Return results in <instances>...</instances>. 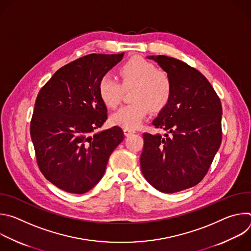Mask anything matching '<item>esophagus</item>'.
Here are the masks:
<instances>
[{
    "label": "esophagus",
    "mask_w": 251,
    "mask_h": 251,
    "mask_svg": "<svg viewBox=\"0 0 251 251\" xmlns=\"http://www.w3.org/2000/svg\"><path fill=\"white\" fill-rule=\"evenodd\" d=\"M124 134H125V136H130L131 134H134L135 133V130H133V129H128V128H124Z\"/></svg>",
    "instance_id": "esophagus-1"
}]
</instances>
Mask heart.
<instances>
[{"mask_svg":"<svg viewBox=\"0 0 251 251\" xmlns=\"http://www.w3.org/2000/svg\"><path fill=\"white\" fill-rule=\"evenodd\" d=\"M119 81L109 75L98 84V95L108 108H116L123 90H131V104L125 105L110 116V122L122 128L135 129L141 125L149 111L159 112L169 103L173 93L170 75L154 63L142 57H133L118 70Z\"/></svg>","mask_w":251,"mask_h":251,"instance_id":"b5f03b06","label":"heart"}]
</instances>
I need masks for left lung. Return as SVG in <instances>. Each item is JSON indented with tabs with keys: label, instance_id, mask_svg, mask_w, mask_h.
Masks as SVG:
<instances>
[{
	"label": "left lung",
	"instance_id": "8db88e82",
	"mask_svg": "<svg viewBox=\"0 0 251 251\" xmlns=\"http://www.w3.org/2000/svg\"><path fill=\"white\" fill-rule=\"evenodd\" d=\"M170 75L173 93L153 121L167 134H143V175L156 190L172 194L198 185L222 143L221 99L195 67L174 57L151 55Z\"/></svg>",
	"mask_w": 251,
	"mask_h": 251
}]
</instances>
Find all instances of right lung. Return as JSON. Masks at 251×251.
Segmentation results:
<instances>
[{
  "instance_id": "1",
  "label": "right lung",
  "mask_w": 251,
  "mask_h": 251,
  "mask_svg": "<svg viewBox=\"0 0 251 251\" xmlns=\"http://www.w3.org/2000/svg\"><path fill=\"white\" fill-rule=\"evenodd\" d=\"M123 54L91 53L65 64L35 99L30 137L37 163L47 180L64 192L91 190L124 139L118 126L93 134L107 119L99 81Z\"/></svg>"
}]
</instances>
